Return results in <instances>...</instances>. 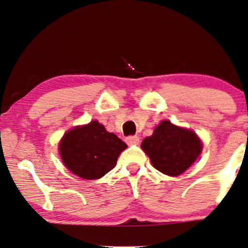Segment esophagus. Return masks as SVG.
Wrapping results in <instances>:
<instances>
[{
    "label": "esophagus",
    "instance_id": "esophagus-1",
    "mask_svg": "<svg viewBox=\"0 0 248 248\" xmlns=\"http://www.w3.org/2000/svg\"><path fill=\"white\" fill-rule=\"evenodd\" d=\"M126 143L129 145H134V144H139L140 143V137L136 135H132L126 137Z\"/></svg>",
    "mask_w": 248,
    "mask_h": 248
}]
</instances>
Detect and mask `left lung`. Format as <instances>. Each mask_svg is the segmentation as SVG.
Here are the masks:
<instances>
[{"label": "left lung", "instance_id": "obj_1", "mask_svg": "<svg viewBox=\"0 0 248 248\" xmlns=\"http://www.w3.org/2000/svg\"><path fill=\"white\" fill-rule=\"evenodd\" d=\"M142 149L155 169L175 177L195 162L202 144L192 130L179 128L165 120L157 126L153 135L143 140Z\"/></svg>", "mask_w": 248, "mask_h": 248}]
</instances>
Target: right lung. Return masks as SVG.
I'll return each mask as SVG.
<instances>
[{
	"mask_svg": "<svg viewBox=\"0 0 248 248\" xmlns=\"http://www.w3.org/2000/svg\"><path fill=\"white\" fill-rule=\"evenodd\" d=\"M127 148L103 124L92 121L68 132L60 143V155L64 165L76 175L93 180L114 169L119 155Z\"/></svg>",
	"mask_w": 248,
	"mask_h": 248,
	"instance_id": "1",
	"label": "right lung"
}]
</instances>
